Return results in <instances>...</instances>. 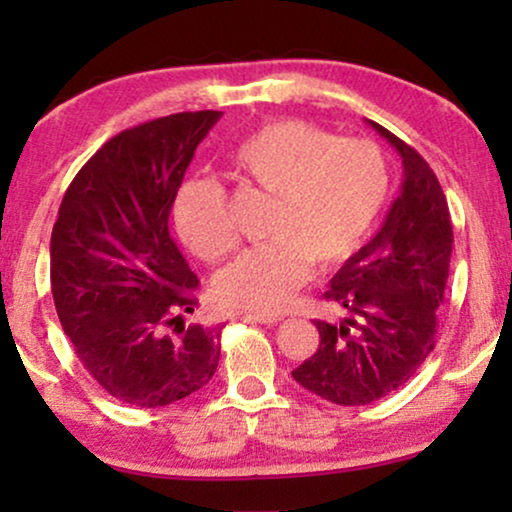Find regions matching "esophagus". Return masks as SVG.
I'll list each match as a JSON object with an SVG mask.
<instances>
[{"label":"esophagus","mask_w":512,"mask_h":512,"mask_svg":"<svg viewBox=\"0 0 512 512\" xmlns=\"http://www.w3.org/2000/svg\"><path fill=\"white\" fill-rule=\"evenodd\" d=\"M247 319L258 321V324H265V326H275L284 317H282V314H270V312H249Z\"/></svg>","instance_id":"1"}]
</instances>
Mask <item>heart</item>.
<instances>
[{
	"label": "heart",
	"instance_id": "heart-1",
	"mask_svg": "<svg viewBox=\"0 0 512 512\" xmlns=\"http://www.w3.org/2000/svg\"><path fill=\"white\" fill-rule=\"evenodd\" d=\"M230 167L275 195L265 242L242 251L212 282L226 310L277 312L310 279L312 263L333 268L356 254L389 198V167L366 139H338L298 118L265 123L230 151ZM174 226L202 261L235 247L226 193L209 179L181 184Z\"/></svg>",
	"mask_w": 512,
	"mask_h": 512
}]
</instances>
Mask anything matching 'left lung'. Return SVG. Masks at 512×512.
Here are the masks:
<instances>
[{"mask_svg":"<svg viewBox=\"0 0 512 512\" xmlns=\"http://www.w3.org/2000/svg\"><path fill=\"white\" fill-rule=\"evenodd\" d=\"M370 125L401 153V195L324 293L345 307V319L314 321L319 349L291 373L300 387L338 405L389 396L433 352L454 242L445 193L429 163L380 123Z\"/></svg>","mask_w":512,"mask_h":512,"instance_id":"obj_1","label":"left lung"}]
</instances>
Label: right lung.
<instances>
[{
    "label": "right lung",
    "mask_w": 512,
    "mask_h": 512,
    "mask_svg": "<svg viewBox=\"0 0 512 512\" xmlns=\"http://www.w3.org/2000/svg\"><path fill=\"white\" fill-rule=\"evenodd\" d=\"M221 111H184L111 137L69 184L51 235V291L90 377L137 408L205 387L221 326L186 324L198 277L170 212L193 153Z\"/></svg>",
    "instance_id": "obj_1"
}]
</instances>
